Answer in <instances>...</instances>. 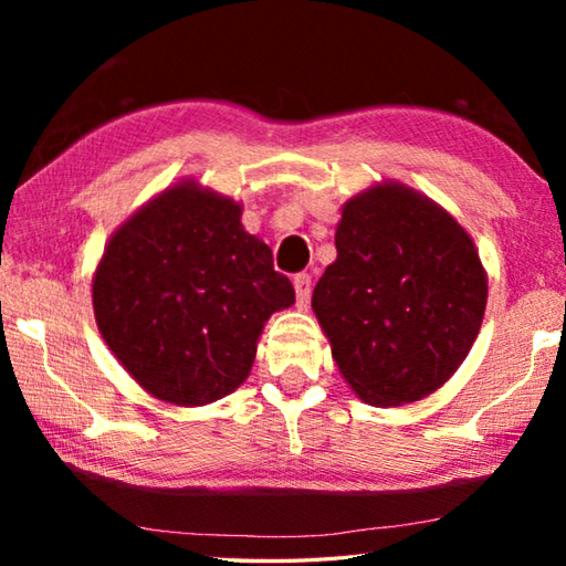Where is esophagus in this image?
Listing matches in <instances>:
<instances>
[{
    "label": "esophagus",
    "instance_id": "obj_1",
    "mask_svg": "<svg viewBox=\"0 0 566 566\" xmlns=\"http://www.w3.org/2000/svg\"><path fill=\"white\" fill-rule=\"evenodd\" d=\"M294 294H296V304L306 306L312 296V276L310 274H296L294 276Z\"/></svg>",
    "mask_w": 566,
    "mask_h": 566
}]
</instances>
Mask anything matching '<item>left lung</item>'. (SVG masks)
I'll use <instances>...</instances> for the list:
<instances>
[{"label":"left lung","instance_id":"1","mask_svg":"<svg viewBox=\"0 0 566 566\" xmlns=\"http://www.w3.org/2000/svg\"><path fill=\"white\" fill-rule=\"evenodd\" d=\"M334 244L312 310L344 379L375 407L432 395L482 327L474 242L442 207L391 181L347 202Z\"/></svg>","mask_w":566,"mask_h":566}]
</instances>
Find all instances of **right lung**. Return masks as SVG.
<instances>
[{
  "mask_svg": "<svg viewBox=\"0 0 566 566\" xmlns=\"http://www.w3.org/2000/svg\"><path fill=\"white\" fill-rule=\"evenodd\" d=\"M239 217L232 199L181 181L104 249L92 284L97 327L157 399L199 407L227 397L252 369L264 322L294 304L272 249Z\"/></svg>",
  "mask_w": 566,
  "mask_h": 566,
  "instance_id": "right-lung-1",
  "label": "right lung"
}]
</instances>
